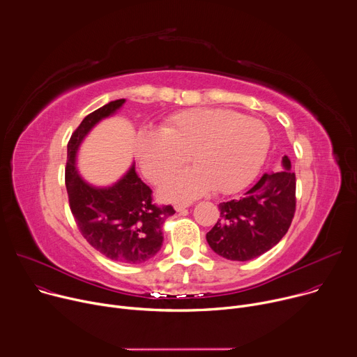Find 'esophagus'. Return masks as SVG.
Instances as JSON below:
<instances>
[{"mask_svg": "<svg viewBox=\"0 0 357 357\" xmlns=\"http://www.w3.org/2000/svg\"><path fill=\"white\" fill-rule=\"evenodd\" d=\"M189 206H190L189 203H176V205H175V211H176V212H182V211L188 209Z\"/></svg>", "mask_w": 357, "mask_h": 357, "instance_id": "34e87169", "label": "esophagus"}]
</instances>
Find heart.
Masks as SVG:
<instances>
[{"instance_id":"obj_1","label":"heart","mask_w":357,"mask_h":357,"mask_svg":"<svg viewBox=\"0 0 357 357\" xmlns=\"http://www.w3.org/2000/svg\"><path fill=\"white\" fill-rule=\"evenodd\" d=\"M267 126L225 109H189L169 116L155 130L135 138V157L142 175L152 183L172 176L189 158L190 168L169 182L161 195L190 200L211 188L231 193L245 186L264 164L270 148Z\"/></svg>"}]
</instances>
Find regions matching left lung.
I'll return each instance as SVG.
<instances>
[{"mask_svg":"<svg viewBox=\"0 0 357 357\" xmlns=\"http://www.w3.org/2000/svg\"><path fill=\"white\" fill-rule=\"evenodd\" d=\"M282 171L264 174L240 199L219 205L220 219L206 234L211 248L233 261H248L273 248L295 213V174L282 157Z\"/></svg>","mask_w":357,"mask_h":357,"instance_id":"8db88e82","label":"left lung"}]
</instances>
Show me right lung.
Instances as JSON below:
<instances>
[{
	"instance_id": "obj_1",
	"label": "right lung",
	"mask_w": 357,
	"mask_h": 357,
	"mask_svg": "<svg viewBox=\"0 0 357 357\" xmlns=\"http://www.w3.org/2000/svg\"><path fill=\"white\" fill-rule=\"evenodd\" d=\"M126 98L114 100L83 119L68 144L66 189L76 225L91 247L113 261L139 264L161 250L162 225L175 213L171 205L152 203V190L137 175L134 164L110 186H94L76 168L77 151L87 134L114 116Z\"/></svg>"
}]
</instances>
